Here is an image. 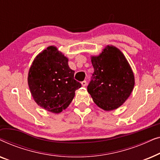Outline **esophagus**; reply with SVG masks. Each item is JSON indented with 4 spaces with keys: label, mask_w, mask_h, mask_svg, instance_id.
<instances>
[{
    "label": "esophagus",
    "mask_w": 160,
    "mask_h": 160,
    "mask_svg": "<svg viewBox=\"0 0 160 160\" xmlns=\"http://www.w3.org/2000/svg\"><path fill=\"white\" fill-rule=\"evenodd\" d=\"M82 84L83 87H85L87 85V81H83V82H82Z\"/></svg>",
    "instance_id": "esophagus-1"
}]
</instances>
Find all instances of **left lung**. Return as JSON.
<instances>
[{"label": "left lung", "instance_id": "obj_1", "mask_svg": "<svg viewBox=\"0 0 160 160\" xmlns=\"http://www.w3.org/2000/svg\"><path fill=\"white\" fill-rule=\"evenodd\" d=\"M94 73L87 86L93 101L100 108L111 111L121 106L132 92L134 74L119 49L107 46L98 57H92Z\"/></svg>", "mask_w": 160, "mask_h": 160}]
</instances>
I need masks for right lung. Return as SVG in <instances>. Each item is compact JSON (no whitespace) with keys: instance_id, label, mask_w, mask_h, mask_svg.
Instances as JSON below:
<instances>
[{"instance_id":"obj_1","label":"right lung","mask_w":160,"mask_h":160,"mask_svg":"<svg viewBox=\"0 0 160 160\" xmlns=\"http://www.w3.org/2000/svg\"><path fill=\"white\" fill-rule=\"evenodd\" d=\"M67 58L55 47H49L35 58L28 73V86L37 104L58 113L73 100L82 84L74 79Z\"/></svg>"}]
</instances>
